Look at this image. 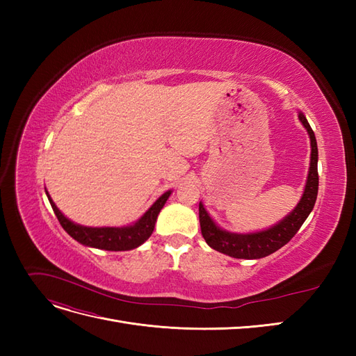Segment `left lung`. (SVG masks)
<instances>
[{"label":"left lung","mask_w":356,"mask_h":356,"mask_svg":"<svg viewBox=\"0 0 356 356\" xmlns=\"http://www.w3.org/2000/svg\"><path fill=\"white\" fill-rule=\"evenodd\" d=\"M298 120L309 134L310 138V166L309 174L306 179V186L303 196H301L297 207L291 211L285 218H282L270 229H266L261 232L254 233H232L221 229L220 225L215 222L208 211L204 209L203 203H199V221H200V230L202 236L207 241V243L212 250L218 251L221 254L230 255L233 258H245V260H257V258H263L273 254L279 248L286 245L298 229L303 225L309 213L315 207L316 196H318V186H319V177H318V145L314 131L307 122L305 114L298 111Z\"/></svg>","instance_id":"left-lung-1"}]
</instances>
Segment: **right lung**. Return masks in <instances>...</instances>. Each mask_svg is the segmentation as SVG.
Returning <instances> with one entry per match:
<instances>
[{
  "label": "right lung",
  "mask_w": 356,
  "mask_h": 356,
  "mask_svg": "<svg viewBox=\"0 0 356 356\" xmlns=\"http://www.w3.org/2000/svg\"><path fill=\"white\" fill-rule=\"evenodd\" d=\"M170 193L172 190L163 193V195L148 208V211H145L141 218L135 221L134 224L123 225V227H88V225L75 224L59 211L55 202L51 200L49 191H46V195L49 197L53 212L56 213L63 230H65L72 239L80 242L84 246L98 248V250L129 251L135 250L139 245H143L149 236H152L159 213L161 208L165 207Z\"/></svg>",
  "instance_id": "right-lung-1"
}]
</instances>
